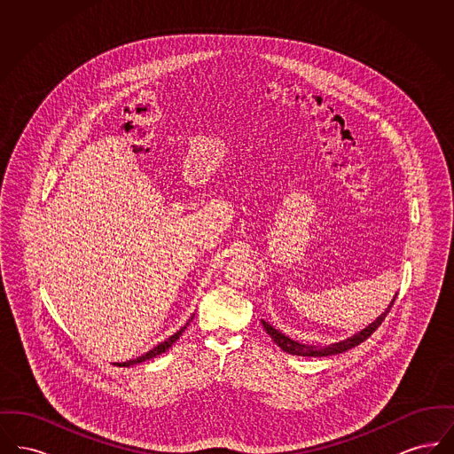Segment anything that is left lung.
<instances>
[{"label": "left lung", "instance_id": "obj_1", "mask_svg": "<svg viewBox=\"0 0 454 454\" xmlns=\"http://www.w3.org/2000/svg\"><path fill=\"white\" fill-rule=\"evenodd\" d=\"M395 298H396V294H395ZM395 298L391 300V302L388 304V308L374 320V322H371V324L364 326L363 330H359L357 333H354V335H350V337H347L344 340H339V342H333V344H328V346H311V344H302V342H298V340H293L291 337H287L286 333H282L279 332L276 326H272V325L269 324V322H265V320H262V325H263V328H265V332L272 337V340L278 344V346L281 347L284 352H287V354H293V356H302V357H325V356H335V354H342V352H346L348 348H352V347H357L361 342H364L367 337H371V333L380 326V325L383 324V320L387 318V315H388L389 309H391V306H393V302H395Z\"/></svg>", "mask_w": 454, "mask_h": 454}]
</instances>
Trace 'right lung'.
Here are the masks:
<instances>
[{
  "label": "right lung",
  "mask_w": 454,
  "mask_h": 454,
  "mask_svg": "<svg viewBox=\"0 0 454 454\" xmlns=\"http://www.w3.org/2000/svg\"><path fill=\"white\" fill-rule=\"evenodd\" d=\"M194 318V317H192ZM191 318V320H192ZM189 320V322H191ZM189 322L184 325L180 330H176L175 333H173L172 337H168L165 342H161V344H158V346L152 348V350H148L146 354H143L141 357H137V359H130V361H126V363H117V366L119 367H129L134 366V364H141V363H145V361H148V359H153V357H156V356H160V354H163V352H167L170 347L176 342V339L184 333V330L189 326Z\"/></svg>",
  "instance_id": "right-lung-1"
}]
</instances>
